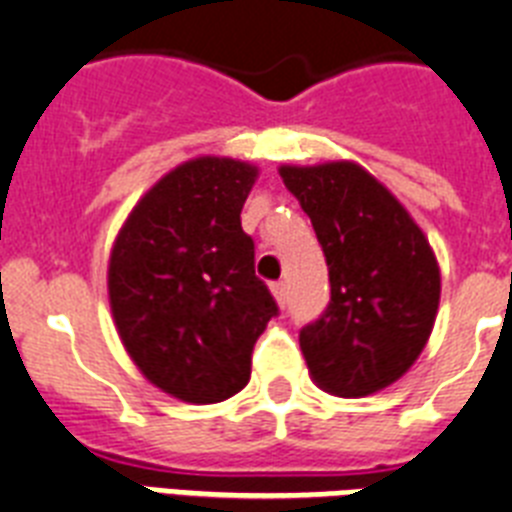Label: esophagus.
Here are the masks:
<instances>
[{
    "label": "esophagus",
    "mask_w": 512,
    "mask_h": 512,
    "mask_svg": "<svg viewBox=\"0 0 512 512\" xmlns=\"http://www.w3.org/2000/svg\"><path fill=\"white\" fill-rule=\"evenodd\" d=\"M270 292L276 297V302L281 307L286 305V281H276V284H270Z\"/></svg>",
    "instance_id": "obj_1"
}]
</instances>
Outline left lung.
Here are the masks:
<instances>
[{
	"label": "left lung",
	"mask_w": 512,
	"mask_h": 512,
	"mask_svg": "<svg viewBox=\"0 0 512 512\" xmlns=\"http://www.w3.org/2000/svg\"><path fill=\"white\" fill-rule=\"evenodd\" d=\"M310 215L331 302L299 331L310 376L336 397L384 389L418 360L439 307V265L405 207L355 162L281 168Z\"/></svg>",
	"instance_id": "8db88e82"
}]
</instances>
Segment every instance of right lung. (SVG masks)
I'll return each mask as SVG.
<instances>
[{
	"label": "right lung",
	"mask_w": 512,
	"mask_h": 512,
	"mask_svg": "<svg viewBox=\"0 0 512 512\" xmlns=\"http://www.w3.org/2000/svg\"><path fill=\"white\" fill-rule=\"evenodd\" d=\"M257 168L228 157L178 165L139 199L110 255L118 334L139 371L184 402L242 392L278 305L255 276L242 207Z\"/></svg>",
	"instance_id": "1"
}]
</instances>
